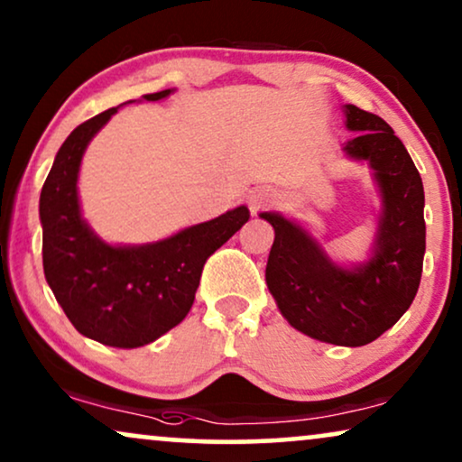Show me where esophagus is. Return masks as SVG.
<instances>
[{
    "mask_svg": "<svg viewBox=\"0 0 462 462\" xmlns=\"http://www.w3.org/2000/svg\"><path fill=\"white\" fill-rule=\"evenodd\" d=\"M277 204V193L273 191V189H256L254 193H252L250 198V210L252 214H256L258 210H264V208L269 206H275Z\"/></svg>",
    "mask_w": 462,
    "mask_h": 462,
    "instance_id": "34e87169",
    "label": "esophagus"
}]
</instances>
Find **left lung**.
I'll return each mask as SVG.
<instances>
[{"instance_id": "obj_1", "label": "left lung", "mask_w": 462, "mask_h": 462, "mask_svg": "<svg viewBox=\"0 0 462 462\" xmlns=\"http://www.w3.org/2000/svg\"><path fill=\"white\" fill-rule=\"evenodd\" d=\"M345 151L368 160L381 187L374 256L357 269L337 267L299 225L263 212L275 229L267 286L283 318L307 337L362 346L387 332L412 305L425 256V191L412 157L383 117L346 105Z\"/></svg>"}]
</instances>
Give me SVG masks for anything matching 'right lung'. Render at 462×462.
Returning <instances> with one entry per match:
<instances>
[{
  "label": "right lung",
  "mask_w": 462,
  "mask_h": 462,
  "mask_svg": "<svg viewBox=\"0 0 462 462\" xmlns=\"http://www.w3.org/2000/svg\"><path fill=\"white\" fill-rule=\"evenodd\" d=\"M170 92L144 94V100ZM113 113L117 106L79 124L56 153L40 198L42 254L46 280L75 330L103 345L134 349L187 318L206 261L248 223L250 212L239 206L147 245L100 242L81 218L78 172L88 143Z\"/></svg>",
  "instance_id": "add662e5"
}]
</instances>
